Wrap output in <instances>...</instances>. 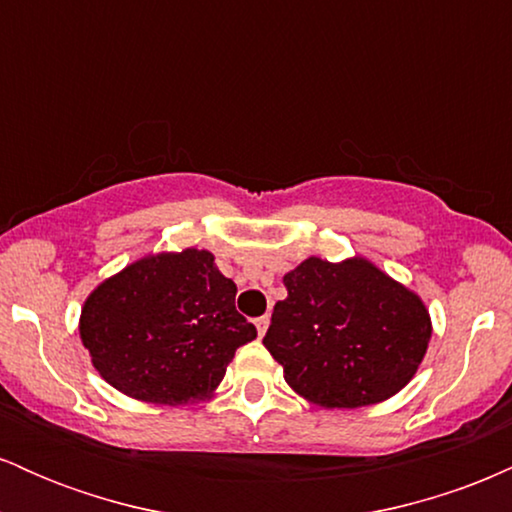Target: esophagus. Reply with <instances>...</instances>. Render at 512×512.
Segmentation results:
<instances>
[{
    "label": "esophagus",
    "mask_w": 512,
    "mask_h": 512,
    "mask_svg": "<svg viewBox=\"0 0 512 512\" xmlns=\"http://www.w3.org/2000/svg\"><path fill=\"white\" fill-rule=\"evenodd\" d=\"M255 327H257V334H260V337H264V332H267V327H269V315L257 317Z\"/></svg>",
    "instance_id": "esophagus-1"
}]
</instances>
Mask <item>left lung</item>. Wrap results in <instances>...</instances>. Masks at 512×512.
I'll list each match as a JSON object with an SVG mask.
<instances>
[{
    "instance_id": "left-lung-1",
    "label": "left lung",
    "mask_w": 512,
    "mask_h": 512,
    "mask_svg": "<svg viewBox=\"0 0 512 512\" xmlns=\"http://www.w3.org/2000/svg\"><path fill=\"white\" fill-rule=\"evenodd\" d=\"M264 334L298 395L327 409H356L397 395L431 339L426 305L373 262L308 257L284 276Z\"/></svg>"
}]
</instances>
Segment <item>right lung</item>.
Here are the masks:
<instances>
[{"mask_svg": "<svg viewBox=\"0 0 512 512\" xmlns=\"http://www.w3.org/2000/svg\"><path fill=\"white\" fill-rule=\"evenodd\" d=\"M236 291L207 250L142 257L86 298L81 342L122 395L170 407L209 399L238 346L257 337Z\"/></svg>", "mask_w": 512, "mask_h": 512, "instance_id": "obj_1", "label": "right lung"}]
</instances>
